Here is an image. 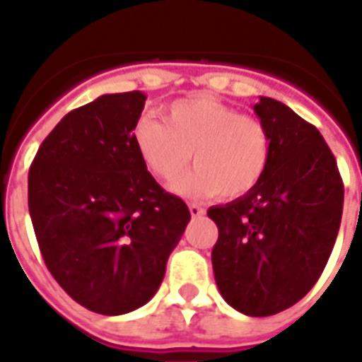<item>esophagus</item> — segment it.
Wrapping results in <instances>:
<instances>
[{"label": "esophagus", "instance_id": "obj_1", "mask_svg": "<svg viewBox=\"0 0 362 362\" xmlns=\"http://www.w3.org/2000/svg\"><path fill=\"white\" fill-rule=\"evenodd\" d=\"M189 214H192L193 218H201V216L204 214V209L195 203H189Z\"/></svg>", "mask_w": 362, "mask_h": 362}]
</instances>
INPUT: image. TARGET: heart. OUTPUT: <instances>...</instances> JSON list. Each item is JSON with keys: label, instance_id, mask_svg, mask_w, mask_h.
Masks as SVG:
<instances>
[{"label": "heart", "instance_id": "b5f03b06", "mask_svg": "<svg viewBox=\"0 0 362 362\" xmlns=\"http://www.w3.org/2000/svg\"><path fill=\"white\" fill-rule=\"evenodd\" d=\"M165 120L141 116L131 141L148 170L173 182L192 159L193 167L175 184L186 197L237 199L257 186L269 169L272 141L267 125L212 95L176 99Z\"/></svg>", "mask_w": 362, "mask_h": 362}]
</instances>
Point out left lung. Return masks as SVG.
<instances>
[{
    "label": "left lung",
    "instance_id": "1",
    "mask_svg": "<svg viewBox=\"0 0 362 362\" xmlns=\"http://www.w3.org/2000/svg\"><path fill=\"white\" fill-rule=\"evenodd\" d=\"M253 112L272 141L269 169L252 192L210 206L220 237L212 269L221 297L253 317L298 303L325 269L337 240L344 184L314 125L287 105L259 98Z\"/></svg>",
    "mask_w": 362,
    "mask_h": 362
}]
</instances>
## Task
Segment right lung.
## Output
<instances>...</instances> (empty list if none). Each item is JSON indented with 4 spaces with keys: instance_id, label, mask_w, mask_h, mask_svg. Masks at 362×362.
Listing matches in <instances>:
<instances>
[{
    "instance_id": "add662e5",
    "label": "right lung",
    "mask_w": 362,
    "mask_h": 362,
    "mask_svg": "<svg viewBox=\"0 0 362 362\" xmlns=\"http://www.w3.org/2000/svg\"><path fill=\"white\" fill-rule=\"evenodd\" d=\"M142 92L71 110L30 167L28 204L54 280L84 308L122 315L156 295L192 214L139 158L131 129Z\"/></svg>"
}]
</instances>
